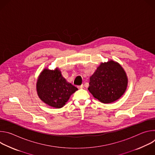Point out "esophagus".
Returning a JSON list of instances; mask_svg holds the SVG:
<instances>
[{"label":"esophagus","instance_id":"obj_1","mask_svg":"<svg viewBox=\"0 0 155 155\" xmlns=\"http://www.w3.org/2000/svg\"><path fill=\"white\" fill-rule=\"evenodd\" d=\"M78 88H79V89H83V88H84V85L83 84H81L80 86H78Z\"/></svg>","mask_w":155,"mask_h":155}]
</instances>
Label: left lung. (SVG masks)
Masks as SVG:
<instances>
[{
  "label": "left lung",
  "instance_id": "8db88e82",
  "mask_svg": "<svg viewBox=\"0 0 155 155\" xmlns=\"http://www.w3.org/2000/svg\"><path fill=\"white\" fill-rule=\"evenodd\" d=\"M88 90L102 103H111L125 92L127 78L121 66L114 61L101 64L90 78Z\"/></svg>",
  "mask_w": 155,
  "mask_h": 155
}]
</instances>
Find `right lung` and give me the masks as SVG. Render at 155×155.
Here are the masks:
<instances>
[{
	"mask_svg": "<svg viewBox=\"0 0 155 155\" xmlns=\"http://www.w3.org/2000/svg\"><path fill=\"white\" fill-rule=\"evenodd\" d=\"M78 88L67 82L58 69H44L37 83V91L40 99L54 108L62 107Z\"/></svg>",
	"mask_w": 155,
	"mask_h": 155,
	"instance_id": "obj_1",
	"label": "right lung"
}]
</instances>
